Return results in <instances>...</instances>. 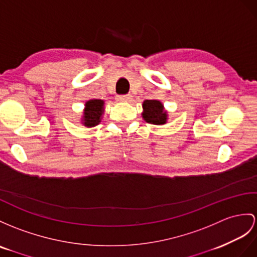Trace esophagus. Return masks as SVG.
I'll use <instances>...</instances> for the list:
<instances>
[{
    "label": "esophagus",
    "instance_id": "esophagus-1",
    "mask_svg": "<svg viewBox=\"0 0 257 257\" xmlns=\"http://www.w3.org/2000/svg\"><path fill=\"white\" fill-rule=\"evenodd\" d=\"M132 99V96L130 95H120V96H117L116 97V100L117 101H123V102H126V101H130V100Z\"/></svg>",
    "mask_w": 257,
    "mask_h": 257
}]
</instances>
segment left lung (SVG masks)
<instances>
[{
    "label": "left lung",
    "instance_id": "obj_1",
    "mask_svg": "<svg viewBox=\"0 0 257 257\" xmlns=\"http://www.w3.org/2000/svg\"><path fill=\"white\" fill-rule=\"evenodd\" d=\"M143 118L147 123L155 125L166 124L168 120L164 104L158 100H145L143 102Z\"/></svg>",
    "mask_w": 257,
    "mask_h": 257
}]
</instances>
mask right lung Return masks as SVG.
<instances>
[{"label": "right lung", "mask_w": 257, "mask_h": 257, "mask_svg": "<svg viewBox=\"0 0 257 257\" xmlns=\"http://www.w3.org/2000/svg\"><path fill=\"white\" fill-rule=\"evenodd\" d=\"M104 101L100 99H91L85 103L83 124L87 127L96 126L101 121L104 111Z\"/></svg>", "instance_id": "obj_1"}]
</instances>
